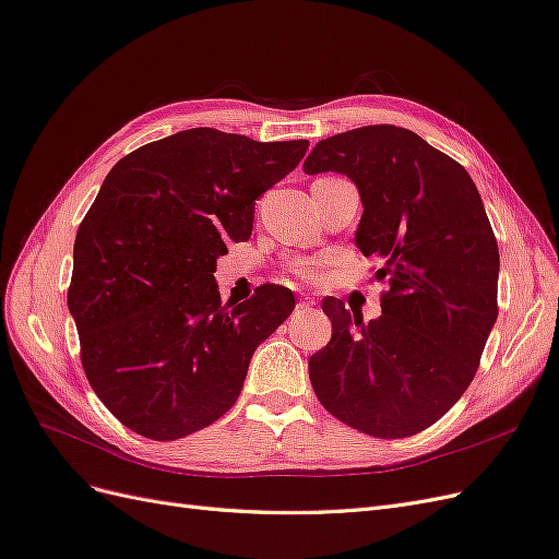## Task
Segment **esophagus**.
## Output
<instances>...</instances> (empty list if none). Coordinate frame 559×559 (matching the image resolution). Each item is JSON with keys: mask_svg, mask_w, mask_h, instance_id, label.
<instances>
[{"mask_svg": "<svg viewBox=\"0 0 559 559\" xmlns=\"http://www.w3.org/2000/svg\"><path fill=\"white\" fill-rule=\"evenodd\" d=\"M314 306V300L312 298H302L300 302H298V310L302 312V310H310Z\"/></svg>", "mask_w": 559, "mask_h": 559, "instance_id": "obj_1", "label": "esophagus"}]
</instances>
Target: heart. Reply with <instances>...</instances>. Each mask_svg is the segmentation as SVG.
<instances>
[{
  "label": "heart",
  "mask_w": 559,
  "mask_h": 559,
  "mask_svg": "<svg viewBox=\"0 0 559 559\" xmlns=\"http://www.w3.org/2000/svg\"><path fill=\"white\" fill-rule=\"evenodd\" d=\"M289 270H292V273H296L298 277H306V280H314L319 275L314 261H292Z\"/></svg>",
  "instance_id": "obj_1"
}]
</instances>
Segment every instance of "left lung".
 Instances as JSON below:
<instances>
[{"mask_svg":"<svg viewBox=\"0 0 559 559\" xmlns=\"http://www.w3.org/2000/svg\"><path fill=\"white\" fill-rule=\"evenodd\" d=\"M302 170L357 183V247L380 261L376 277L386 284L382 314L368 324L343 300L321 302L333 335L310 357L314 394L361 433L425 431L466 392L499 314V247L476 183L396 126L321 140Z\"/></svg>","mask_w":559,"mask_h":559,"instance_id":"1","label":"left lung"}]
</instances>
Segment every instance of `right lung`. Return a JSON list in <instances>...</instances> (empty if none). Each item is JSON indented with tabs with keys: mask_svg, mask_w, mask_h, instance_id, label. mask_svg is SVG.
Segmentation results:
<instances>
[{
	"mask_svg": "<svg viewBox=\"0 0 559 559\" xmlns=\"http://www.w3.org/2000/svg\"><path fill=\"white\" fill-rule=\"evenodd\" d=\"M308 146L191 128L111 167L76 233L67 306L93 392L134 433L177 441L226 415L251 354L294 312L280 284L224 306L214 273Z\"/></svg>",
	"mask_w": 559,
	"mask_h": 559,
	"instance_id": "right-lung-1",
	"label": "right lung"
}]
</instances>
